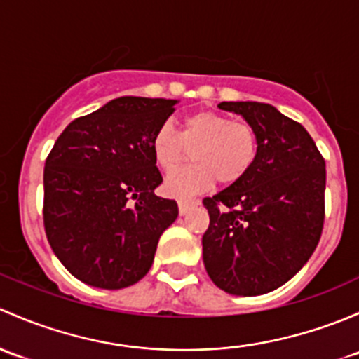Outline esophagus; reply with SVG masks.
Segmentation results:
<instances>
[{"instance_id":"34e87169","label":"esophagus","mask_w":359,"mask_h":359,"mask_svg":"<svg viewBox=\"0 0 359 359\" xmlns=\"http://www.w3.org/2000/svg\"><path fill=\"white\" fill-rule=\"evenodd\" d=\"M197 204H198L197 201H188V198H180V201H178L180 214H181V216H184V214H187L188 210L191 209V207H195Z\"/></svg>"}]
</instances>
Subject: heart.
Listing matches in <instances>:
<instances>
[{"label":"heart","instance_id":"obj_1","mask_svg":"<svg viewBox=\"0 0 359 359\" xmlns=\"http://www.w3.org/2000/svg\"><path fill=\"white\" fill-rule=\"evenodd\" d=\"M150 149L157 168L165 172L184 164L194 152L191 168L171 172L164 181L169 195L188 197L209 190L216 181L221 187L240 183L256 162L259 136L245 121H233L214 110H198L184 117L180 135L172 124L158 126Z\"/></svg>","mask_w":359,"mask_h":359}]
</instances>
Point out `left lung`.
Returning <instances> with one entry per match:
<instances>
[{"instance_id":"left-lung-1","label":"left lung","mask_w":359,"mask_h":359,"mask_svg":"<svg viewBox=\"0 0 359 359\" xmlns=\"http://www.w3.org/2000/svg\"><path fill=\"white\" fill-rule=\"evenodd\" d=\"M221 110L256 128L259 152L240 183L204 198L207 275L233 295H261L308 262L325 219V161L301 124L259 102H223Z\"/></svg>"}]
</instances>
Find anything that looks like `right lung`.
<instances>
[{
  "label": "right lung",
  "mask_w": 359,
  "mask_h": 359,
  "mask_svg": "<svg viewBox=\"0 0 359 359\" xmlns=\"http://www.w3.org/2000/svg\"><path fill=\"white\" fill-rule=\"evenodd\" d=\"M178 100L121 97L77 117L44 164L48 242L70 275L119 290L149 273L178 204L157 197L162 183L150 142Z\"/></svg>",
  "instance_id": "1"
}]
</instances>
